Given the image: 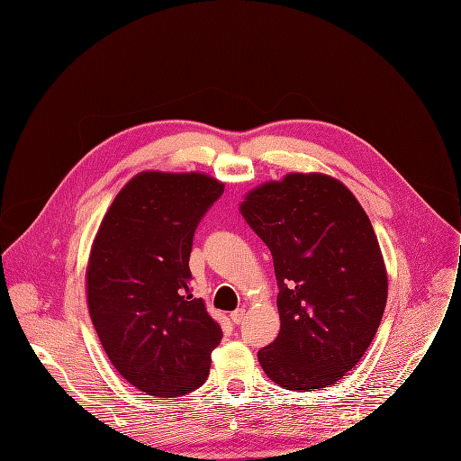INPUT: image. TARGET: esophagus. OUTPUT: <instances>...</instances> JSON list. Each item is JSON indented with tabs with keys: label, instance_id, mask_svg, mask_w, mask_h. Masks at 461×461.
<instances>
[{
	"label": "esophagus",
	"instance_id": "1",
	"mask_svg": "<svg viewBox=\"0 0 461 461\" xmlns=\"http://www.w3.org/2000/svg\"><path fill=\"white\" fill-rule=\"evenodd\" d=\"M230 319H232V322H234V324H241V322H243V319H245V308H238V310H234V312L230 313Z\"/></svg>",
	"mask_w": 461,
	"mask_h": 461
}]
</instances>
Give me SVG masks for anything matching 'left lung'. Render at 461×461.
<instances>
[{"label": "left lung", "instance_id": "left-lung-1", "mask_svg": "<svg viewBox=\"0 0 461 461\" xmlns=\"http://www.w3.org/2000/svg\"><path fill=\"white\" fill-rule=\"evenodd\" d=\"M270 249L281 330L258 351L290 391L340 380L366 353L384 315L387 274L371 221L351 191L319 173H290L240 207Z\"/></svg>", "mask_w": 461, "mask_h": 461}]
</instances>
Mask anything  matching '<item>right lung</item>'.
Instances as JSON below:
<instances>
[{
    "mask_svg": "<svg viewBox=\"0 0 461 461\" xmlns=\"http://www.w3.org/2000/svg\"><path fill=\"white\" fill-rule=\"evenodd\" d=\"M223 194L202 173L131 178L95 236L90 317L115 369L137 389L175 398L209 376L221 328L191 294L189 256L200 220Z\"/></svg>",
    "mask_w": 461,
    "mask_h": 461,
    "instance_id": "add662e5",
    "label": "right lung"
}]
</instances>
